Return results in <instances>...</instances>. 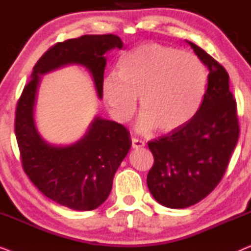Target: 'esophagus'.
<instances>
[{
  "mask_svg": "<svg viewBox=\"0 0 251 251\" xmlns=\"http://www.w3.org/2000/svg\"><path fill=\"white\" fill-rule=\"evenodd\" d=\"M131 142H132V147H133V149H140V147L145 146V143H144L143 140H140V139L132 138Z\"/></svg>",
  "mask_w": 251,
  "mask_h": 251,
  "instance_id": "1",
  "label": "esophagus"
}]
</instances>
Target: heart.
Wrapping results in <instances>:
<instances>
[{
	"instance_id": "heart-1",
	"label": "heart",
	"mask_w": 251,
	"mask_h": 251,
	"mask_svg": "<svg viewBox=\"0 0 251 251\" xmlns=\"http://www.w3.org/2000/svg\"><path fill=\"white\" fill-rule=\"evenodd\" d=\"M207 84L200 58L159 43L133 48L119 61V74L108 73L101 83L102 98L116 121L131 120L139 97L143 112L139 132L155 126L174 131L197 113Z\"/></svg>"
}]
</instances>
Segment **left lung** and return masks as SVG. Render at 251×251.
I'll list each match as a JSON object with an SVG mask.
<instances>
[{
	"label": "left lung",
	"instance_id": "8db88e82",
	"mask_svg": "<svg viewBox=\"0 0 251 251\" xmlns=\"http://www.w3.org/2000/svg\"><path fill=\"white\" fill-rule=\"evenodd\" d=\"M186 42L209 70L203 100L190 121L149 142L154 164L147 175V186L160 204L173 209L193 205L214 191L240 132L227 72L203 49Z\"/></svg>",
	"mask_w": 251,
	"mask_h": 251
}]
</instances>
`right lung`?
I'll list each match as a JSON object with an SVG mask.
<instances>
[{
  "instance_id": "obj_1",
  "label": "right lung",
  "mask_w": 251,
  "mask_h": 251,
  "mask_svg": "<svg viewBox=\"0 0 251 251\" xmlns=\"http://www.w3.org/2000/svg\"><path fill=\"white\" fill-rule=\"evenodd\" d=\"M122 47L121 39L113 34L56 43L35 64L17 104L15 132L24 171L47 198L74 210H94L108 198L116 170L131 147L130 132L118 122L96 116L78 142L68 146L46 142L34 121L41 75L66 65H81L90 72L101 99L105 53Z\"/></svg>"
}]
</instances>
